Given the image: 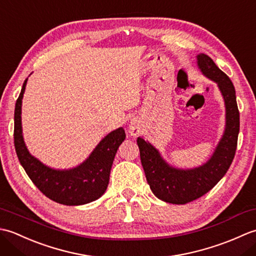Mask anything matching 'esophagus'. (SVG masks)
I'll list each match as a JSON object with an SVG mask.
<instances>
[{"label":"esophagus","instance_id":"1","mask_svg":"<svg viewBox=\"0 0 256 256\" xmlns=\"http://www.w3.org/2000/svg\"><path fill=\"white\" fill-rule=\"evenodd\" d=\"M130 133H131V135H135V136H136V135L140 134V128L136 124L131 123L130 124Z\"/></svg>","mask_w":256,"mask_h":256}]
</instances>
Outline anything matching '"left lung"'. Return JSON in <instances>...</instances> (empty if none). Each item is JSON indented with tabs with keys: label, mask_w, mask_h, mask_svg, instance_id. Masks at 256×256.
Here are the masks:
<instances>
[{
	"label": "left lung",
	"mask_w": 256,
	"mask_h": 256,
	"mask_svg": "<svg viewBox=\"0 0 256 256\" xmlns=\"http://www.w3.org/2000/svg\"><path fill=\"white\" fill-rule=\"evenodd\" d=\"M197 59L202 74L218 84L226 103V131L211 158L194 170H177L166 164L154 146L138 138L140 162L152 192L157 198L174 204L198 199L219 182L234 158L240 131V113L232 81L209 56L200 54Z\"/></svg>",
	"instance_id": "obj_1"
}]
</instances>
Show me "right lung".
Listing matches in <instances>:
<instances>
[{
    "label": "right lung",
    "instance_id": "add662e5",
    "mask_svg": "<svg viewBox=\"0 0 256 256\" xmlns=\"http://www.w3.org/2000/svg\"><path fill=\"white\" fill-rule=\"evenodd\" d=\"M27 79L16 100L14 112V146L20 165L46 197L66 206H80L99 199L104 194L118 146L125 138L122 128L108 134L98 144L89 158L69 170H56L45 166L27 150L22 135V99Z\"/></svg>",
    "mask_w": 256,
    "mask_h": 256
}]
</instances>
